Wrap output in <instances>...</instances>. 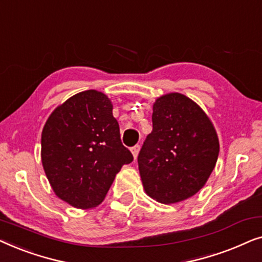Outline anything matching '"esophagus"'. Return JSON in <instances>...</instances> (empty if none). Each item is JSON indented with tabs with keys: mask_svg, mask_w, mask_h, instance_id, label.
Instances as JSON below:
<instances>
[{
	"mask_svg": "<svg viewBox=\"0 0 262 262\" xmlns=\"http://www.w3.org/2000/svg\"><path fill=\"white\" fill-rule=\"evenodd\" d=\"M139 149H141V146H139V144H136L135 146H132V148H131V152H132V155H134L135 159L138 156Z\"/></svg>",
	"mask_w": 262,
	"mask_h": 262,
	"instance_id": "esophagus-1",
	"label": "esophagus"
}]
</instances>
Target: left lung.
<instances>
[{
    "instance_id": "left-lung-1",
    "label": "left lung",
    "mask_w": 262,
    "mask_h": 262,
    "mask_svg": "<svg viewBox=\"0 0 262 262\" xmlns=\"http://www.w3.org/2000/svg\"><path fill=\"white\" fill-rule=\"evenodd\" d=\"M220 143L205 112L187 96L171 93L152 107V131L138 154L145 192L173 204L194 195L216 166Z\"/></svg>"
}]
</instances>
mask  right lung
Listing matches in <instances>:
<instances>
[{
    "label": "right lung",
    "mask_w": 262,
    "mask_h": 262,
    "mask_svg": "<svg viewBox=\"0 0 262 262\" xmlns=\"http://www.w3.org/2000/svg\"><path fill=\"white\" fill-rule=\"evenodd\" d=\"M41 161L60 199L91 209L105 199L117 173L134 156L121 143L110 99L91 89L50 116L41 134Z\"/></svg>",
    "instance_id": "add662e5"
}]
</instances>
